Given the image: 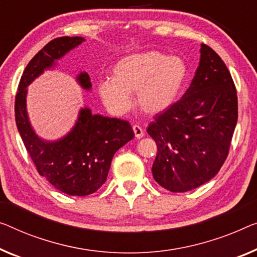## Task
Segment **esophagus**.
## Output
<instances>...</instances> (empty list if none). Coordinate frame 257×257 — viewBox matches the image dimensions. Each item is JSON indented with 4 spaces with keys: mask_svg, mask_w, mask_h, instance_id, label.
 Masks as SVG:
<instances>
[{
    "mask_svg": "<svg viewBox=\"0 0 257 257\" xmlns=\"http://www.w3.org/2000/svg\"><path fill=\"white\" fill-rule=\"evenodd\" d=\"M133 130H134V134H135V137H136L137 140H140V139H142V137L144 136V130L142 129L140 125L135 124L133 127Z\"/></svg>",
    "mask_w": 257,
    "mask_h": 257,
    "instance_id": "esophagus-1",
    "label": "esophagus"
}]
</instances>
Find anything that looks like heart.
Segmentation results:
<instances>
[{
  "instance_id": "obj_1",
  "label": "heart",
  "mask_w": 257,
  "mask_h": 257,
  "mask_svg": "<svg viewBox=\"0 0 257 257\" xmlns=\"http://www.w3.org/2000/svg\"><path fill=\"white\" fill-rule=\"evenodd\" d=\"M188 80V66L179 56L159 51L135 53L114 64L112 78L98 82L102 104L114 115H122L136 106L147 115H159L172 108L181 97Z\"/></svg>"
}]
</instances>
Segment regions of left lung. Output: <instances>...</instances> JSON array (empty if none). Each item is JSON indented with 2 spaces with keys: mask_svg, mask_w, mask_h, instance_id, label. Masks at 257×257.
I'll list each match as a JSON object with an SVG mask.
<instances>
[{
  "mask_svg": "<svg viewBox=\"0 0 257 257\" xmlns=\"http://www.w3.org/2000/svg\"><path fill=\"white\" fill-rule=\"evenodd\" d=\"M200 64L189 89L147 132L157 144L156 182L185 193L211 180L226 159L238 121L234 83L219 55L201 45Z\"/></svg>",
  "mask_w": 257,
  "mask_h": 257,
  "instance_id": "8db88e82",
  "label": "left lung"
}]
</instances>
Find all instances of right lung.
Returning a JSON list of instances; mask_svg holds the SVG:
<instances>
[{"mask_svg": "<svg viewBox=\"0 0 257 257\" xmlns=\"http://www.w3.org/2000/svg\"><path fill=\"white\" fill-rule=\"evenodd\" d=\"M85 41L82 37L52 40L38 52L23 72L15 102L16 124L26 150L41 177L54 188L71 196H86L104 185L115 152L134 139L128 121L92 114L89 107L79 109L74 127L59 140L40 137L31 124L26 97L34 79L57 66V61ZM76 82L91 91L89 75L80 71Z\"/></svg>", "mask_w": 257, "mask_h": 257, "instance_id": "add662e5", "label": "right lung"}]
</instances>
